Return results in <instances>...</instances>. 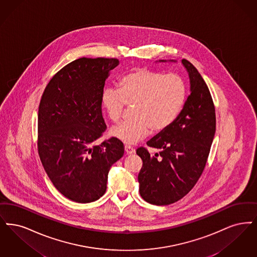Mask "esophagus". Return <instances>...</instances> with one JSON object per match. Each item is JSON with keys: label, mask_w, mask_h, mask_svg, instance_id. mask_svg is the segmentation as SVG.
Wrapping results in <instances>:
<instances>
[{"label": "esophagus", "mask_w": 257, "mask_h": 257, "mask_svg": "<svg viewBox=\"0 0 257 257\" xmlns=\"http://www.w3.org/2000/svg\"><path fill=\"white\" fill-rule=\"evenodd\" d=\"M124 152H125L126 155H133V154H134L135 150L131 146H124Z\"/></svg>", "instance_id": "1"}]
</instances>
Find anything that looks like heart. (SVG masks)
Masks as SVG:
<instances>
[{"instance_id":"1","label":"heart","mask_w":257,"mask_h":257,"mask_svg":"<svg viewBox=\"0 0 257 257\" xmlns=\"http://www.w3.org/2000/svg\"><path fill=\"white\" fill-rule=\"evenodd\" d=\"M186 97V83L179 75L137 68L120 78L118 89L103 90L101 104L112 123L121 120L125 104H134V119L113 127L110 133L133 145L145 139L151 131L158 134L167 130L179 117Z\"/></svg>"}]
</instances>
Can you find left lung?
Instances as JSON below:
<instances>
[{
	"label": "left lung",
	"instance_id": "obj_1",
	"mask_svg": "<svg viewBox=\"0 0 257 257\" xmlns=\"http://www.w3.org/2000/svg\"><path fill=\"white\" fill-rule=\"evenodd\" d=\"M181 62L189 75L191 92L182 110L167 130L147 142L160 150L159 154L152 156L143 147L136 150L143 161L138 175L140 195L156 205L179 201L195 186L216 132L215 106L208 87L191 62Z\"/></svg>",
	"mask_w": 257,
	"mask_h": 257
}]
</instances>
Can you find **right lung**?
<instances>
[{
	"instance_id": "add662e5",
	"label": "right lung",
	"mask_w": 257,
	"mask_h": 257,
	"mask_svg": "<svg viewBox=\"0 0 257 257\" xmlns=\"http://www.w3.org/2000/svg\"><path fill=\"white\" fill-rule=\"evenodd\" d=\"M118 64L117 58L76 59L51 78L40 100L39 157L54 186L71 201L99 200L110 167L123 156V144L115 137L94 144L106 130L101 94Z\"/></svg>"
}]
</instances>
